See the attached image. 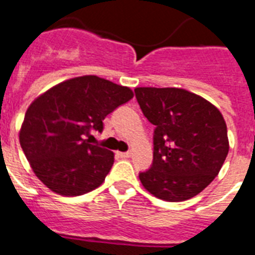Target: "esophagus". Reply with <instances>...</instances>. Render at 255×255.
I'll return each mask as SVG.
<instances>
[{"instance_id":"34e87169","label":"esophagus","mask_w":255,"mask_h":255,"mask_svg":"<svg viewBox=\"0 0 255 255\" xmlns=\"http://www.w3.org/2000/svg\"><path fill=\"white\" fill-rule=\"evenodd\" d=\"M118 156L121 157V158H129V157H131V153H129V152H119V153H118Z\"/></svg>"}]
</instances>
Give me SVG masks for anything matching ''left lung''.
Masks as SVG:
<instances>
[{
    "label": "left lung",
    "mask_w": 255,
    "mask_h": 255,
    "mask_svg": "<svg viewBox=\"0 0 255 255\" xmlns=\"http://www.w3.org/2000/svg\"><path fill=\"white\" fill-rule=\"evenodd\" d=\"M144 117L154 126L153 162L138 178L158 199L182 202L219 174L229 150L227 124L214 105L177 88H136Z\"/></svg>",
    "instance_id": "1"
}]
</instances>
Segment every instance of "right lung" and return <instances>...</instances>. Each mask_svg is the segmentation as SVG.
I'll list each match as a JSON object with an SVG mask.
<instances>
[{
    "mask_svg": "<svg viewBox=\"0 0 255 255\" xmlns=\"http://www.w3.org/2000/svg\"><path fill=\"white\" fill-rule=\"evenodd\" d=\"M132 97L126 86L82 76L35 99L24 115L19 142L36 177L64 196L84 195L102 185L114 153L86 137L102 132L103 119Z\"/></svg>",
    "mask_w": 255,
    "mask_h": 255,
    "instance_id": "right-lung-1",
    "label": "right lung"
}]
</instances>
